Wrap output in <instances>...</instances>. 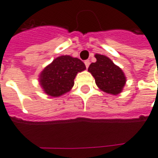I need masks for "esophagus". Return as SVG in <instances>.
Segmentation results:
<instances>
[{
  "label": "esophagus",
  "instance_id": "1",
  "mask_svg": "<svg viewBox=\"0 0 158 158\" xmlns=\"http://www.w3.org/2000/svg\"><path fill=\"white\" fill-rule=\"evenodd\" d=\"M85 64L86 68H88L89 66V64H90V62H89V60H86V61H85Z\"/></svg>",
  "mask_w": 158,
  "mask_h": 158
}]
</instances>
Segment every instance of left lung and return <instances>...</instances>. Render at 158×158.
Wrapping results in <instances>:
<instances>
[{
    "label": "left lung",
    "mask_w": 158,
    "mask_h": 158,
    "mask_svg": "<svg viewBox=\"0 0 158 158\" xmlns=\"http://www.w3.org/2000/svg\"><path fill=\"white\" fill-rule=\"evenodd\" d=\"M96 62L89 65L88 71L95 78L96 85L104 92L118 95L125 85L126 78L122 69L107 56L96 54Z\"/></svg>",
    "instance_id": "1"
}]
</instances>
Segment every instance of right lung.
<instances>
[{"instance_id":"add662e5","label":"right lung","mask_w":158,"mask_h":158,"mask_svg":"<svg viewBox=\"0 0 158 158\" xmlns=\"http://www.w3.org/2000/svg\"><path fill=\"white\" fill-rule=\"evenodd\" d=\"M85 69L80 59L70 56H58L41 72L40 85L49 96H62L72 89L77 73Z\"/></svg>"}]
</instances>
